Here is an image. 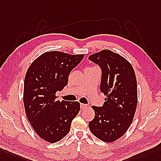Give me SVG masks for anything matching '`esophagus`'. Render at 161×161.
Here are the masks:
<instances>
[{"mask_svg": "<svg viewBox=\"0 0 161 161\" xmlns=\"http://www.w3.org/2000/svg\"><path fill=\"white\" fill-rule=\"evenodd\" d=\"M87 107V104H80V108L81 109H85Z\"/></svg>", "mask_w": 161, "mask_h": 161, "instance_id": "34e87169", "label": "esophagus"}]
</instances>
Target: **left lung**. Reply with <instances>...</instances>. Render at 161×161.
<instances>
[{"label": "left lung", "instance_id": "1", "mask_svg": "<svg viewBox=\"0 0 161 161\" xmlns=\"http://www.w3.org/2000/svg\"><path fill=\"white\" fill-rule=\"evenodd\" d=\"M88 58L100 67V91L107 96L103 107H92L95 117L89 123V130L103 142H113L126 133L134 119L138 99L135 70L126 58L110 50Z\"/></svg>", "mask_w": 161, "mask_h": 161}]
</instances>
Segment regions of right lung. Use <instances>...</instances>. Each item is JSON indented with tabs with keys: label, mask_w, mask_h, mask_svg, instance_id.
I'll return each mask as SVG.
<instances>
[{
	"label": "right lung",
	"mask_w": 161,
	"mask_h": 161,
	"mask_svg": "<svg viewBox=\"0 0 161 161\" xmlns=\"http://www.w3.org/2000/svg\"><path fill=\"white\" fill-rule=\"evenodd\" d=\"M84 56L46 52L27 69L23 92L26 115L37 135L46 142L53 143L64 138L80 111L78 102L57 100L56 93L68 85L69 73Z\"/></svg>",
	"instance_id": "obj_1"
}]
</instances>
